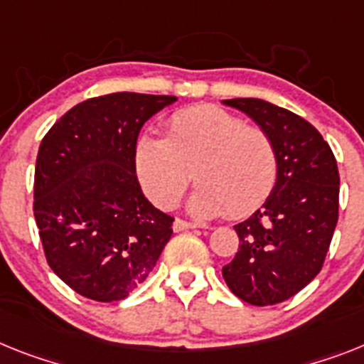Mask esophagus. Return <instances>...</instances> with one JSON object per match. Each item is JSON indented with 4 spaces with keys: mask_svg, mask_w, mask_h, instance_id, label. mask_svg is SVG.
Listing matches in <instances>:
<instances>
[{
    "mask_svg": "<svg viewBox=\"0 0 364 364\" xmlns=\"http://www.w3.org/2000/svg\"><path fill=\"white\" fill-rule=\"evenodd\" d=\"M173 231L176 233H179V231H187V229H194L198 228L196 224H191V222H187V220H181V218H176V222H173Z\"/></svg>",
    "mask_w": 364,
    "mask_h": 364,
    "instance_id": "esophagus-1",
    "label": "esophagus"
}]
</instances>
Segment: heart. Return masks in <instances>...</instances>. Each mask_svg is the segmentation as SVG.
I'll return each instance as SVG.
<instances>
[{"mask_svg": "<svg viewBox=\"0 0 364 364\" xmlns=\"http://www.w3.org/2000/svg\"><path fill=\"white\" fill-rule=\"evenodd\" d=\"M135 163L146 194L164 209L179 201L194 170L200 187L191 210L198 216L224 209L229 216L248 215L267 200L277 176L267 131L216 105L177 111L168 120V139L140 136Z\"/></svg>", "mask_w": 364, "mask_h": 364, "instance_id": "obj_1", "label": "heart"}]
</instances>
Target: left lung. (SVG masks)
Masks as SVG:
<instances>
[{
    "mask_svg": "<svg viewBox=\"0 0 364 364\" xmlns=\"http://www.w3.org/2000/svg\"><path fill=\"white\" fill-rule=\"evenodd\" d=\"M268 133L277 157L270 196L240 224L239 252L222 268L235 296L276 305L322 270L338 220V168L318 131L301 116L257 97L224 100Z\"/></svg>",
    "mask_w": 364,
    "mask_h": 364,
    "instance_id": "8db88e82",
    "label": "left lung"
}]
</instances>
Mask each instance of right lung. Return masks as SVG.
<instances>
[{
    "mask_svg": "<svg viewBox=\"0 0 364 364\" xmlns=\"http://www.w3.org/2000/svg\"><path fill=\"white\" fill-rule=\"evenodd\" d=\"M176 102L136 92L90 97L42 139L33 210L46 259L88 300L127 298L172 237V216L142 194L135 149L142 125Z\"/></svg>",
    "mask_w": 364,
    "mask_h": 364,
    "instance_id": "obj_1",
    "label": "right lung"
}]
</instances>
